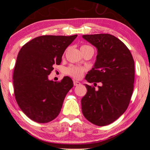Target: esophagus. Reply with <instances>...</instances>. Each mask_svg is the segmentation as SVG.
<instances>
[{
    "label": "esophagus",
    "instance_id": "1",
    "mask_svg": "<svg viewBox=\"0 0 150 150\" xmlns=\"http://www.w3.org/2000/svg\"><path fill=\"white\" fill-rule=\"evenodd\" d=\"M74 86H79L80 85V82L79 81H76V80H74Z\"/></svg>",
    "mask_w": 150,
    "mask_h": 150
}]
</instances>
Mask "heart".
I'll list each match as a JSON object with an SVG mask.
<instances>
[{
  "label": "heart",
  "instance_id": "obj_1",
  "mask_svg": "<svg viewBox=\"0 0 150 150\" xmlns=\"http://www.w3.org/2000/svg\"><path fill=\"white\" fill-rule=\"evenodd\" d=\"M90 46H87V45H82L80 49L90 48ZM85 71V68L83 67L80 66H70L68 67L65 70V72L68 75H70V76H72L75 79H80L82 76H83L84 71Z\"/></svg>",
  "mask_w": 150,
  "mask_h": 150
}]
</instances>
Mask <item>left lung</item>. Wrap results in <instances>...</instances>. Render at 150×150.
I'll list each match as a JSON object with an SVG mask.
<instances>
[{
	"mask_svg": "<svg viewBox=\"0 0 150 150\" xmlns=\"http://www.w3.org/2000/svg\"><path fill=\"white\" fill-rule=\"evenodd\" d=\"M82 38L97 49L96 61L85 79L101 86L95 90L85 84L87 92L81 99L82 112L91 123L106 126L122 116L129 106L134 86V60L127 46L111 34Z\"/></svg>",
	"mask_w": 150,
	"mask_h": 150,
	"instance_id": "1",
	"label": "left lung"
}]
</instances>
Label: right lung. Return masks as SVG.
<instances>
[{"instance_id":"right-lung-1","label":"right lung","mask_w":150,"mask_h":150,"mask_svg":"<svg viewBox=\"0 0 150 150\" xmlns=\"http://www.w3.org/2000/svg\"><path fill=\"white\" fill-rule=\"evenodd\" d=\"M41 36L21 47L13 71L15 97L31 120L47 123L59 115L65 97L74 85L70 77L57 82L49 80L53 65H59L65 50L77 37Z\"/></svg>"}]
</instances>
